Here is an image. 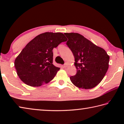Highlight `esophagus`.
I'll use <instances>...</instances> for the list:
<instances>
[{
	"label": "esophagus",
	"mask_w": 124,
	"mask_h": 124,
	"mask_svg": "<svg viewBox=\"0 0 124 124\" xmlns=\"http://www.w3.org/2000/svg\"><path fill=\"white\" fill-rule=\"evenodd\" d=\"M68 66V64L67 63V62H66V63H65V64L64 65V68H66Z\"/></svg>",
	"instance_id": "1"
}]
</instances>
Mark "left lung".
<instances>
[{
	"instance_id": "8db88e82",
	"label": "left lung",
	"mask_w": 124,
	"mask_h": 124,
	"mask_svg": "<svg viewBox=\"0 0 124 124\" xmlns=\"http://www.w3.org/2000/svg\"><path fill=\"white\" fill-rule=\"evenodd\" d=\"M68 38L66 44L75 58V75L70 77L78 87L92 89L98 85L108 68L110 57L104 49L95 45L78 33H64Z\"/></svg>"
}]
</instances>
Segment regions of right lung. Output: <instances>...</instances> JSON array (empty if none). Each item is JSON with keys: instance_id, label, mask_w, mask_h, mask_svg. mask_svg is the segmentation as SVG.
I'll return each instance as SVG.
<instances>
[{"instance_id": "right-lung-1", "label": "right lung", "mask_w": 124, "mask_h": 124, "mask_svg": "<svg viewBox=\"0 0 124 124\" xmlns=\"http://www.w3.org/2000/svg\"><path fill=\"white\" fill-rule=\"evenodd\" d=\"M66 40L62 33L46 32L28 43L14 62L21 80L34 87L40 86L52 80L60 70V68L53 64V49Z\"/></svg>"}]
</instances>
